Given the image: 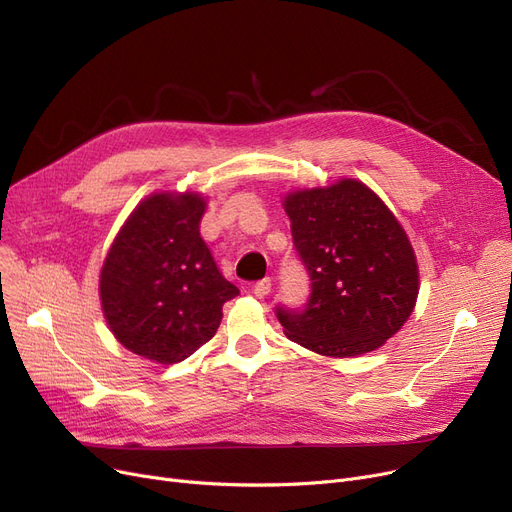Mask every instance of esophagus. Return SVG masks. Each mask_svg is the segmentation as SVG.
Masks as SVG:
<instances>
[{
    "mask_svg": "<svg viewBox=\"0 0 512 512\" xmlns=\"http://www.w3.org/2000/svg\"><path fill=\"white\" fill-rule=\"evenodd\" d=\"M270 290H272V280L270 278H263V280H259L255 286H253V294L257 299H265L267 294H270Z\"/></svg>",
    "mask_w": 512,
    "mask_h": 512,
    "instance_id": "esophagus-1",
    "label": "esophagus"
}]
</instances>
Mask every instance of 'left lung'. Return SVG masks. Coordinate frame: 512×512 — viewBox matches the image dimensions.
<instances>
[{
  "mask_svg": "<svg viewBox=\"0 0 512 512\" xmlns=\"http://www.w3.org/2000/svg\"><path fill=\"white\" fill-rule=\"evenodd\" d=\"M284 209L311 278L305 309H276L288 340L340 359L380 348L405 326L419 294L405 228L355 178L288 193Z\"/></svg>",
  "mask_w": 512,
  "mask_h": 512,
  "instance_id": "obj_1",
  "label": "left lung"
}]
</instances>
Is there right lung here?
<instances>
[{"instance_id":"1","label":"right lung","mask_w":512,"mask_h":512,"mask_svg":"<svg viewBox=\"0 0 512 512\" xmlns=\"http://www.w3.org/2000/svg\"><path fill=\"white\" fill-rule=\"evenodd\" d=\"M199 193H153L116 234L101 267L99 299L116 340L130 353L172 365L218 332L238 288L201 238Z\"/></svg>"}]
</instances>
